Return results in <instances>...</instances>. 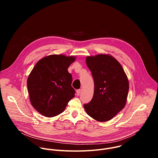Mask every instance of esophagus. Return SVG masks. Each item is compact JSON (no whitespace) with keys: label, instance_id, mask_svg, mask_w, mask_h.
<instances>
[{"label":"esophagus","instance_id":"esophagus-1","mask_svg":"<svg viewBox=\"0 0 158 158\" xmlns=\"http://www.w3.org/2000/svg\"><path fill=\"white\" fill-rule=\"evenodd\" d=\"M80 93H81V89H78L76 91V94L77 96H79L80 95Z\"/></svg>","mask_w":158,"mask_h":158}]
</instances>
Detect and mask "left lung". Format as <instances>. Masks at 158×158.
<instances>
[{"label": "left lung", "mask_w": 158, "mask_h": 158, "mask_svg": "<svg viewBox=\"0 0 158 158\" xmlns=\"http://www.w3.org/2000/svg\"><path fill=\"white\" fill-rule=\"evenodd\" d=\"M85 62L92 73L94 91L91 102L84 104L87 114L99 122L113 118L125 106L129 81L120 63L109 54L87 56Z\"/></svg>", "instance_id": "1"}]
</instances>
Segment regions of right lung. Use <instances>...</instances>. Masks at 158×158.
Here are the masks:
<instances>
[{
	"label": "right lung",
	"mask_w": 158,
	"mask_h": 158,
	"mask_svg": "<svg viewBox=\"0 0 158 158\" xmlns=\"http://www.w3.org/2000/svg\"><path fill=\"white\" fill-rule=\"evenodd\" d=\"M74 56L53 54L39 60L27 79V89L32 106L44 116L52 118L65 110L75 96L71 86L72 75L67 71Z\"/></svg>",
	"instance_id": "1"
}]
</instances>
